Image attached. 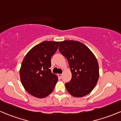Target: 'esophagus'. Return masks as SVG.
Here are the masks:
<instances>
[{
  "label": "esophagus",
  "instance_id": "1",
  "mask_svg": "<svg viewBox=\"0 0 121 121\" xmlns=\"http://www.w3.org/2000/svg\"><path fill=\"white\" fill-rule=\"evenodd\" d=\"M62 76H63V75H62V74H58V77H59V78H62Z\"/></svg>",
  "mask_w": 121,
  "mask_h": 121
}]
</instances>
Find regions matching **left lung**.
Listing matches in <instances>:
<instances>
[{"mask_svg": "<svg viewBox=\"0 0 121 121\" xmlns=\"http://www.w3.org/2000/svg\"><path fill=\"white\" fill-rule=\"evenodd\" d=\"M59 51L67 58L72 72V79L65 83L68 91L76 97L89 94L99 78V64L93 53L82 42L71 40L59 42Z\"/></svg>", "mask_w": 121, "mask_h": 121, "instance_id": "obj_1", "label": "left lung"}]
</instances>
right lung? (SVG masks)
Returning <instances> with one entry per match:
<instances>
[{"label": "right lung", "mask_w": 121, "mask_h": 121, "mask_svg": "<svg viewBox=\"0 0 121 121\" xmlns=\"http://www.w3.org/2000/svg\"><path fill=\"white\" fill-rule=\"evenodd\" d=\"M59 42L43 41L33 47L23 59L20 77L23 86L30 94L43 98L53 91L58 80L52 73L51 57L57 51Z\"/></svg>", "instance_id": "obj_1"}]
</instances>
